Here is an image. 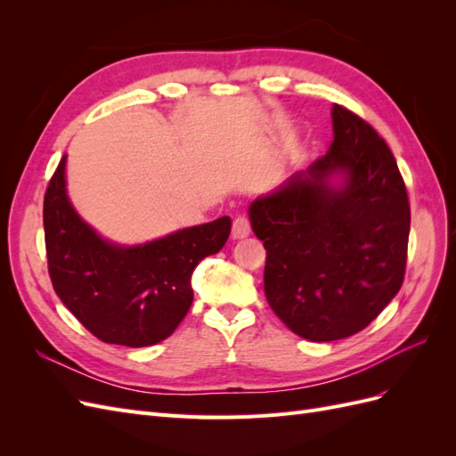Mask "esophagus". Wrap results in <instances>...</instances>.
Here are the masks:
<instances>
[{"instance_id":"obj_1","label":"esophagus","mask_w":456,"mask_h":456,"mask_svg":"<svg viewBox=\"0 0 456 456\" xmlns=\"http://www.w3.org/2000/svg\"><path fill=\"white\" fill-rule=\"evenodd\" d=\"M251 233V224H249V218L247 216H236L232 224V238L233 240H243Z\"/></svg>"}]
</instances>
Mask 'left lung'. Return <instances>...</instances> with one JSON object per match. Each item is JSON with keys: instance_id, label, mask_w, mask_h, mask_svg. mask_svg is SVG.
I'll use <instances>...</instances> for the list:
<instances>
[{"instance_id": "obj_1", "label": "left lung", "mask_w": 456, "mask_h": 456, "mask_svg": "<svg viewBox=\"0 0 456 456\" xmlns=\"http://www.w3.org/2000/svg\"><path fill=\"white\" fill-rule=\"evenodd\" d=\"M333 142L249 205L265 241V293L312 342L360 333L403 283L411 209L395 158L367 121L338 104Z\"/></svg>"}]
</instances>
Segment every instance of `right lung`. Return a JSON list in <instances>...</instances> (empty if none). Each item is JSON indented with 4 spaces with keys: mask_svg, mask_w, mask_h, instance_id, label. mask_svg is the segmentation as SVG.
Wrapping results in <instances>:
<instances>
[{
    "mask_svg": "<svg viewBox=\"0 0 456 456\" xmlns=\"http://www.w3.org/2000/svg\"><path fill=\"white\" fill-rule=\"evenodd\" d=\"M49 275L77 322L108 344L142 348L173 335L188 314L191 273L223 249L230 216L139 245L104 240L77 215L66 191V156L44 200Z\"/></svg>",
    "mask_w": 456,
    "mask_h": 456,
    "instance_id": "add662e5",
    "label": "right lung"
}]
</instances>
